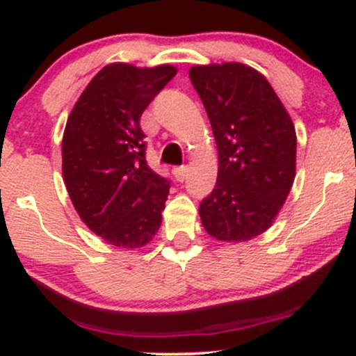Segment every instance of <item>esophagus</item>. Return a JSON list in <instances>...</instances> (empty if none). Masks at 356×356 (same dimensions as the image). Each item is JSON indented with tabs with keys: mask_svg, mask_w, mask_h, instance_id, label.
<instances>
[{
	"mask_svg": "<svg viewBox=\"0 0 356 356\" xmlns=\"http://www.w3.org/2000/svg\"><path fill=\"white\" fill-rule=\"evenodd\" d=\"M187 174H189V167H187V165L175 167V169H174V177H175V181H179V182L186 181Z\"/></svg>",
	"mask_w": 356,
	"mask_h": 356,
	"instance_id": "esophagus-1",
	"label": "esophagus"
}]
</instances>
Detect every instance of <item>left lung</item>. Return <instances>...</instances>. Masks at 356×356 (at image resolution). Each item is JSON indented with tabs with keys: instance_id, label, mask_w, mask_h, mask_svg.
<instances>
[{
	"instance_id": "left-lung-1",
	"label": "left lung",
	"mask_w": 356,
	"mask_h": 356,
	"mask_svg": "<svg viewBox=\"0 0 356 356\" xmlns=\"http://www.w3.org/2000/svg\"><path fill=\"white\" fill-rule=\"evenodd\" d=\"M218 144V181L199 206L204 229L243 243L269 229L296 175V132L269 81L243 63L189 70Z\"/></svg>"
}]
</instances>
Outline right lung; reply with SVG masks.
<instances>
[{"instance_id": "add662e5", "label": "right lung", "mask_w": 356, "mask_h": 356, "mask_svg": "<svg viewBox=\"0 0 356 356\" xmlns=\"http://www.w3.org/2000/svg\"><path fill=\"white\" fill-rule=\"evenodd\" d=\"M172 65L110 63L93 76L67 120L63 181L85 224L117 248H142L162 222L169 179L145 161L140 117L174 79Z\"/></svg>"}]
</instances>
